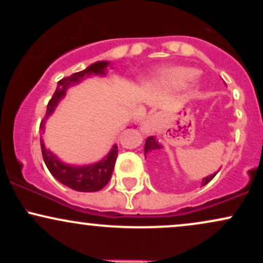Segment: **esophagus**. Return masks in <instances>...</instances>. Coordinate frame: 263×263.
<instances>
[{"label": "esophagus", "mask_w": 263, "mask_h": 263, "mask_svg": "<svg viewBox=\"0 0 263 263\" xmlns=\"http://www.w3.org/2000/svg\"><path fill=\"white\" fill-rule=\"evenodd\" d=\"M141 131L146 135H151L156 131V120L153 116H149L141 126Z\"/></svg>", "instance_id": "esophagus-1"}]
</instances>
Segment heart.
Instances as JSON below:
<instances>
[{"mask_svg":"<svg viewBox=\"0 0 263 263\" xmlns=\"http://www.w3.org/2000/svg\"><path fill=\"white\" fill-rule=\"evenodd\" d=\"M197 69L188 68V66H172V68L162 69L153 78V83L156 85L167 87H184L190 81L197 78Z\"/></svg>","mask_w":263,"mask_h":263,"instance_id":"b5f03b06","label":"heart"}]
</instances>
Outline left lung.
I'll use <instances>...</instances> for the list:
<instances>
[{
	"mask_svg": "<svg viewBox=\"0 0 263 263\" xmlns=\"http://www.w3.org/2000/svg\"><path fill=\"white\" fill-rule=\"evenodd\" d=\"M161 148H162L161 144H159L158 142L155 140V137H153V136H149V137L146 140V144H144V155L147 156V153L153 152V151L161 149ZM216 173H218V172H216ZM216 173L215 174H211V176L206 177V178H204V179L201 180V185H205V184L209 183L210 180L216 176Z\"/></svg>",
	"mask_w": 263,
	"mask_h": 263,
	"instance_id": "1",
	"label": "left lung"
}]
</instances>
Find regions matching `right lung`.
<instances>
[{"instance_id":"add662e5","label":"right lung","mask_w":263,"mask_h":263,"mask_svg":"<svg viewBox=\"0 0 263 263\" xmlns=\"http://www.w3.org/2000/svg\"><path fill=\"white\" fill-rule=\"evenodd\" d=\"M107 65V62L93 63L92 65L86 68L85 70L74 73L70 77L63 78L62 80H59L55 92L53 93L52 99H50L47 105V112H45L43 121L41 122V128L44 129L45 120L53 112L60 99L65 95L66 87L73 85V84L80 83L84 79V77H89L90 74H104L105 68ZM41 147L44 163L50 173H52V176L55 179H58L62 184L69 186V188L77 190V192L86 193L98 192V190L102 189L108 183V180L111 179V176H112L115 163H116L117 158V152H119V148L115 144L111 152L101 162L95 163V164L91 165H86V167H71V165L63 164L59 159H57V157L50 151L44 148L43 142H41Z\"/></svg>"}]
</instances>
